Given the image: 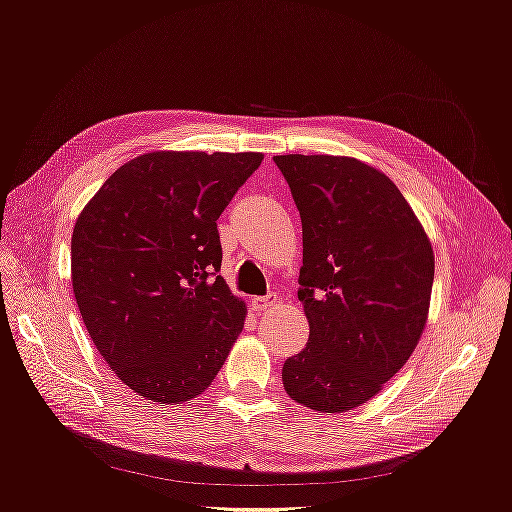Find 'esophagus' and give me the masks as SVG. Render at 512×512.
<instances>
[{"label": "esophagus", "mask_w": 512, "mask_h": 512, "mask_svg": "<svg viewBox=\"0 0 512 512\" xmlns=\"http://www.w3.org/2000/svg\"><path fill=\"white\" fill-rule=\"evenodd\" d=\"M275 303H277V294H275V292H273V294L269 292L267 297H254V299L250 301V307L254 309L256 314H262V312H267V309H271Z\"/></svg>", "instance_id": "esophagus-1"}]
</instances>
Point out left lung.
Returning a JSON list of instances; mask_svg holds the SVG:
<instances>
[{"instance_id": "8db88e82", "label": "left lung", "mask_w": 512, "mask_h": 512, "mask_svg": "<svg viewBox=\"0 0 512 512\" xmlns=\"http://www.w3.org/2000/svg\"><path fill=\"white\" fill-rule=\"evenodd\" d=\"M303 226L299 301L307 346L288 356L286 393L346 412L406 365L425 329L433 250L397 185L339 156H275Z\"/></svg>"}]
</instances>
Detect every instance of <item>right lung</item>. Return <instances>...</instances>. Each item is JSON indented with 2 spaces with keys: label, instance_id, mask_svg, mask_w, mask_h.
Masks as SVG:
<instances>
[{
  "label": "right lung",
  "instance_id": "1",
  "mask_svg": "<svg viewBox=\"0 0 512 512\" xmlns=\"http://www.w3.org/2000/svg\"><path fill=\"white\" fill-rule=\"evenodd\" d=\"M262 153L153 151L123 164L72 232V288L89 337L145 399L181 404L218 376L245 303L222 267L218 218Z\"/></svg>",
  "mask_w": 512,
  "mask_h": 512
}]
</instances>
